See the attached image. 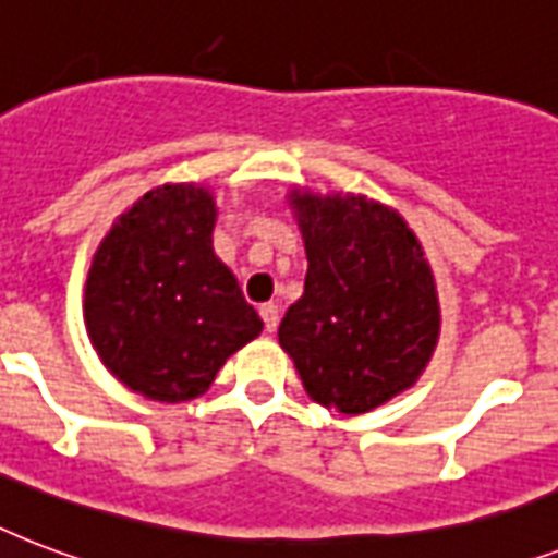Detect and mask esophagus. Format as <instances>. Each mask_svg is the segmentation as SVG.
Returning <instances> with one entry per match:
<instances>
[{
	"label": "esophagus",
	"mask_w": 558,
	"mask_h": 558,
	"mask_svg": "<svg viewBox=\"0 0 558 558\" xmlns=\"http://www.w3.org/2000/svg\"><path fill=\"white\" fill-rule=\"evenodd\" d=\"M258 314L265 319L267 331H276V326H279V305H276V302H265V305L258 308Z\"/></svg>",
	"instance_id": "1"
}]
</instances>
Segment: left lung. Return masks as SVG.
I'll list each match as a JSON object with an SVG mask.
<instances>
[{"instance_id": "left-lung-1", "label": "left lung", "mask_w": 558, "mask_h": 558, "mask_svg": "<svg viewBox=\"0 0 558 558\" xmlns=\"http://www.w3.org/2000/svg\"><path fill=\"white\" fill-rule=\"evenodd\" d=\"M308 256L279 347L323 408L357 416L410 390L439 340V293L408 220L366 194H288Z\"/></svg>"}]
</instances>
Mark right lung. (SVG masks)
I'll use <instances>...</instances> for the list:
<instances>
[{
  "instance_id": "1",
  "label": "right lung",
  "mask_w": 558,
  "mask_h": 558,
  "mask_svg": "<svg viewBox=\"0 0 558 558\" xmlns=\"http://www.w3.org/2000/svg\"><path fill=\"white\" fill-rule=\"evenodd\" d=\"M209 185L166 183L113 220L84 288L89 343L128 390L180 404L209 390L262 317L211 250Z\"/></svg>"
}]
</instances>
